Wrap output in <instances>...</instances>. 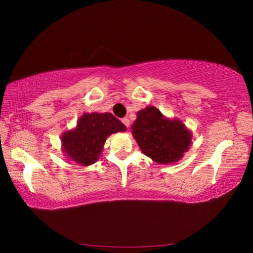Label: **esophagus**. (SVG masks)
Segmentation results:
<instances>
[{
    "label": "esophagus",
    "mask_w": 253,
    "mask_h": 253,
    "mask_svg": "<svg viewBox=\"0 0 253 253\" xmlns=\"http://www.w3.org/2000/svg\"><path fill=\"white\" fill-rule=\"evenodd\" d=\"M122 122H123V124L124 125H125L126 127H129V118H127V117H124L123 120H122Z\"/></svg>",
    "instance_id": "34e87169"
}]
</instances>
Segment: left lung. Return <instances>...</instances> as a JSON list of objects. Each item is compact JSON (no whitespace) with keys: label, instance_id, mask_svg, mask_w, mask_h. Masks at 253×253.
<instances>
[{"label":"left lung","instance_id":"1","mask_svg":"<svg viewBox=\"0 0 253 253\" xmlns=\"http://www.w3.org/2000/svg\"><path fill=\"white\" fill-rule=\"evenodd\" d=\"M131 128L141 151L160 164L180 160L191 143V135L184 124L164 118L153 106L139 111Z\"/></svg>","mask_w":253,"mask_h":253}]
</instances>
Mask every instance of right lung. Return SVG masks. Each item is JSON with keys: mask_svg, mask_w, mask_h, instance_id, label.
Segmentation results:
<instances>
[{"mask_svg": "<svg viewBox=\"0 0 253 253\" xmlns=\"http://www.w3.org/2000/svg\"><path fill=\"white\" fill-rule=\"evenodd\" d=\"M125 130L126 126L111 113H87L79 118L74 130L63 135V150L68 159L87 166L98 160L111 133Z\"/></svg>", "mask_w": 253, "mask_h": 253, "instance_id": "1", "label": "right lung"}]
</instances>
